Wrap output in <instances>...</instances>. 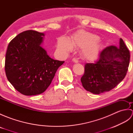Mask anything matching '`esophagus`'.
Returning a JSON list of instances; mask_svg holds the SVG:
<instances>
[{"label":"esophagus","instance_id":"obj_1","mask_svg":"<svg viewBox=\"0 0 133 133\" xmlns=\"http://www.w3.org/2000/svg\"><path fill=\"white\" fill-rule=\"evenodd\" d=\"M72 61L74 62V63H78V59H77L76 58H72Z\"/></svg>","mask_w":133,"mask_h":133}]
</instances>
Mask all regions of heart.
<instances>
[{
  "label": "heart",
  "mask_w": 133,
  "mask_h": 133,
  "mask_svg": "<svg viewBox=\"0 0 133 133\" xmlns=\"http://www.w3.org/2000/svg\"><path fill=\"white\" fill-rule=\"evenodd\" d=\"M72 45L82 48V54L84 58L89 61L97 58L102 48L99 36L86 31H81L75 35L71 43L66 38H61L58 41L57 48L60 51L67 52L72 50Z\"/></svg>",
  "instance_id": "b5f03b06"
}]
</instances>
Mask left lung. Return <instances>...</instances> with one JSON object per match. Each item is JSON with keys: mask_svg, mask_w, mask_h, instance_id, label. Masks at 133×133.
Listing matches in <instances>:
<instances>
[{"mask_svg": "<svg viewBox=\"0 0 133 133\" xmlns=\"http://www.w3.org/2000/svg\"><path fill=\"white\" fill-rule=\"evenodd\" d=\"M129 50L120 39L119 46H109L100 53L95 63H86L81 81L87 91L94 94L109 91L122 81L130 63Z\"/></svg>", "mask_w": 133, "mask_h": 133, "instance_id": "8db88e82", "label": "left lung"}]
</instances>
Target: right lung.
<instances>
[{
    "label": "right lung",
    "instance_id": "1",
    "mask_svg": "<svg viewBox=\"0 0 133 133\" xmlns=\"http://www.w3.org/2000/svg\"><path fill=\"white\" fill-rule=\"evenodd\" d=\"M44 36L34 30L25 31L8 45L5 75L14 88L24 95H38L46 91L64 62L51 58L41 46Z\"/></svg>",
    "mask_w": 133,
    "mask_h": 133
}]
</instances>
